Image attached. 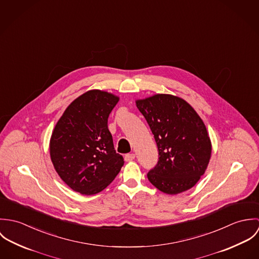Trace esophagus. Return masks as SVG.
<instances>
[{"instance_id":"1","label":"esophagus","mask_w":259,"mask_h":259,"mask_svg":"<svg viewBox=\"0 0 259 259\" xmlns=\"http://www.w3.org/2000/svg\"><path fill=\"white\" fill-rule=\"evenodd\" d=\"M135 157H136L135 153H127V154H125L124 159H125V161H132L135 159Z\"/></svg>"}]
</instances>
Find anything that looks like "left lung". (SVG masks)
Returning a JSON list of instances; mask_svg holds the SVG:
<instances>
[{
  "label": "left lung",
  "instance_id": "left-lung-1",
  "mask_svg": "<svg viewBox=\"0 0 259 259\" xmlns=\"http://www.w3.org/2000/svg\"><path fill=\"white\" fill-rule=\"evenodd\" d=\"M136 105L148 121L158 148L157 164L148 181L166 194L190 189L205 172L211 142L204 122L184 99L157 94Z\"/></svg>",
  "mask_w": 259,
  "mask_h": 259
}]
</instances>
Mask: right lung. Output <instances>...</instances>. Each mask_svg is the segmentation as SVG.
I'll return each instance as SVG.
<instances>
[{"label": "right lung", "instance_id": "obj_1", "mask_svg": "<svg viewBox=\"0 0 259 259\" xmlns=\"http://www.w3.org/2000/svg\"><path fill=\"white\" fill-rule=\"evenodd\" d=\"M118 101L105 91H88L71 103L53 131L52 162L63 182L76 192L92 195L102 191L123 165L108 127Z\"/></svg>", "mask_w": 259, "mask_h": 259}]
</instances>
